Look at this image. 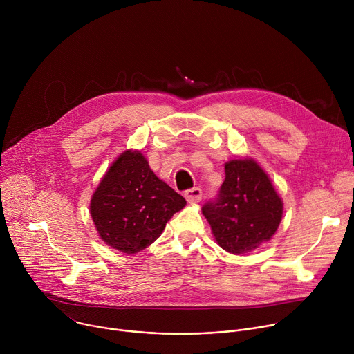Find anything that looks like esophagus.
I'll return each mask as SVG.
<instances>
[{
    "instance_id": "obj_1",
    "label": "esophagus",
    "mask_w": 354,
    "mask_h": 354,
    "mask_svg": "<svg viewBox=\"0 0 354 354\" xmlns=\"http://www.w3.org/2000/svg\"><path fill=\"white\" fill-rule=\"evenodd\" d=\"M201 189L198 187H193L185 192V198L189 201V203H197V201L201 200Z\"/></svg>"
}]
</instances>
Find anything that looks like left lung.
I'll list each match as a JSON object with an SVG mask.
<instances>
[{
    "label": "left lung",
    "instance_id": "8db88e82",
    "mask_svg": "<svg viewBox=\"0 0 354 354\" xmlns=\"http://www.w3.org/2000/svg\"><path fill=\"white\" fill-rule=\"evenodd\" d=\"M218 197L201 209L216 242L232 255L272 239L283 217V200L254 158L230 160Z\"/></svg>",
    "mask_w": 354,
    "mask_h": 354
}]
</instances>
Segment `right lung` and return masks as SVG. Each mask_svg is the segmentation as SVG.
I'll return each instance as SVG.
<instances>
[{
	"instance_id": "1",
	"label": "right lung",
	"mask_w": 354,
	"mask_h": 354,
	"mask_svg": "<svg viewBox=\"0 0 354 354\" xmlns=\"http://www.w3.org/2000/svg\"><path fill=\"white\" fill-rule=\"evenodd\" d=\"M186 200L151 171L137 149H126L95 189L89 213L99 238L126 255L149 246Z\"/></svg>"
}]
</instances>
